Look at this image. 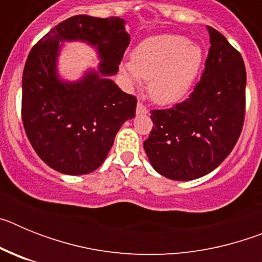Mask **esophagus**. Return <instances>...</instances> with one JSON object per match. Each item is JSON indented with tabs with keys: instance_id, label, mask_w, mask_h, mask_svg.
I'll return each mask as SVG.
<instances>
[{
	"instance_id": "esophagus-1",
	"label": "esophagus",
	"mask_w": 262,
	"mask_h": 262,
	"mask_svg": "<svg viewBox=\"0 0 262 262\" xmlns=\"http://www.w3.org/2000/svg\"><path fill=\"white\" fill-rule=\"evenodd\" d=\"M136 113H138V114H147L148 107L143 102H138V106H136Z\"/></svg>"
}]
</instances>
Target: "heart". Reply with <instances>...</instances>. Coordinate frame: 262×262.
<instances>
[{
  "label": "heart",
  "mask_w": 262,
  "mask_h": 262,
  "mask_svg": "<svg viewBox=\"0 0 262 262\" xmlns=\"http://www.w3.org/2000/svg\"><path fill=\"white\" fill-rule=\"evenodd\" d=\"M203 51L178 35H161L143 40L133 52V64L123 71L133 84L149 80V96L161 105L184 98L200 75Z\"/></svg>",
  "instance_id": "obj_1"
}]
</instances>
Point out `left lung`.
<instances>
[{
	"mask_svg": "<svg viewBox=\"0 0 262 262\" xmlns=\"http://www.w3.org/2000/svg\"><path fill=\"white\" fill-rule=\"evenodd\" d=\"M207 30L211 47L201 80L181 103L151 110L154 127L144 142L152 166L177 181L200 178L221 165L244 124V60L223 34Z\"/></svg>",
	"mask_w": 262,
	"mask_h": 262,
	"instance_id": "8db88e82",
	"label": "left lung"
}]
</instances>
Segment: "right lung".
Masks as SVG:
<instances>
[{"instance_id":"add662e5","label":"right lung","mask_w":262,"mask_h":262,"mask_svg":"<svg viewBox=\"0 0 262 262\" xmlns=\"http://www.w3.org/2000/svg\"><path fill=\"white\" fill-rule=\"evenodd\" d=\"M85 40L99 48L100 72L61 83L56 56L61 40ZM117 17L75 15L51 29L31 48L22 77V122L38 156L66 174H86L105 161L120 126L135 117L136 99L108 80L129 45Z\"/></svg>"}]
</instances>
